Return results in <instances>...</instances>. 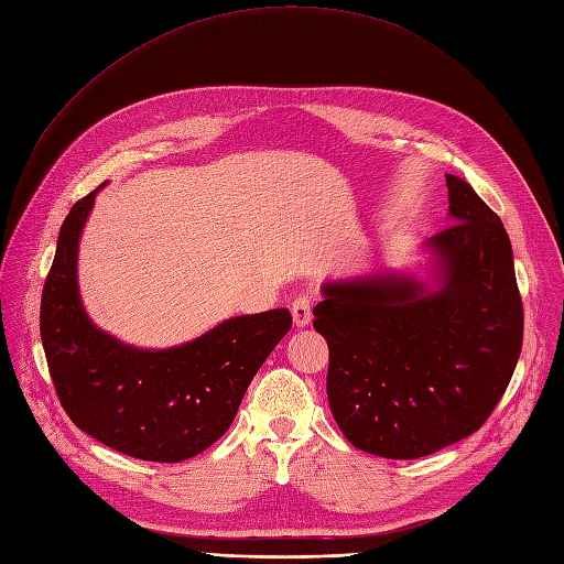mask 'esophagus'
Here are the masks:
<instances>
[{"label":"esophagus","instance_id":"34e87169","mask_svg":"<svg viewBox=\"0 0 564 564\" xmlns=\"http://www.w3.org/2000/svg\"><path fill=\"white\" fill-rule=\"evenodd\" d=\"M311 308H313V297L308 292H302V295L292 302V321H295L297 327H306L311 323Z\"/></svg>","mask_w":564,"mask_h":564}]
</instances>
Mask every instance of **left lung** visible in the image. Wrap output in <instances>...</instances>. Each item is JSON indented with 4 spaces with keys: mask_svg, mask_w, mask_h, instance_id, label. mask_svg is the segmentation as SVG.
<instances>
[{
    "mask_svg": "<svg viewBox=\"0 0 564 564\" xmlns=\"http://www.w3.org/2000/svg\"><path fill=\"white\" fill-rule=\"evenodd\" d=\"M452 226L429 239L440 288L397 274L323 288L313 327L329 346L327 399L350 443L420 458L491 417L523 346V302L500 216L447 175Z\"/></svg>",
    "mask_w": 564,
    "mask_h": 564,
    "instance_id": "1",
    "label": "left lung"
}]
</instances>
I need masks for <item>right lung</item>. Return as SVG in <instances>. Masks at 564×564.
Instances as JSON below:
<instances>
[{"label":"right lung","instance_id":"obj_1","mask_svg":"<svg viewBox=\"0 0 564 564\" xmlns=\"http://www.w3.org/2000/svg\"><path fill=\"white\" fill-rule=\"evenodd\" d=\"M96 191L64 218L43 285L47 369L62 408L80 431L133 458L180 463L230 429L253 376L290 332L292 315L274 308L230 317L170 350H138L96 329L76 281L78 239Z\"/></svg>","mask_w":564,"mask_h":564}]
</instances>
